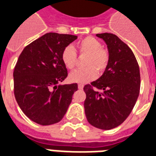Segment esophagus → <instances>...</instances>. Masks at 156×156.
I'll return each mask as SVG.
<instances>
[{
    "label": "esophagus",
    "instance_id": "esophagus-1",
    "mask_svg": "<svg viewBox=\"0 0 156 156\" xmlns=\"http://www.w3.org/2000/svg\"><path fill=\"white\" fill-rule=\"evenodd\" d=\"M83 88H84V85H83V84H78V89H83Z\"/></svg>",
    "mask_w": 156,
    "mask_h": 156
}]
</instances>
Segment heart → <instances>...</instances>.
<instances>
[{
  "label": "heart",
  "mask_w": 156,
  "mask_h": 156,
  "mask_svg": "<svg viewBox=\"0 0 156 156\" xmlns=\"http://www.w3.org/2000/svg\"><path fill=\"white\" fill-rule=\"evenodd\" d=\"M80 55H87L84 59L85 68L76 70L69 75L70 81L73 83H87L102 74L109 63V53L102 48L101 42L93 37H87L76 44ZM62 61L67 69L73 70L76 66L77 54L71 45L65 47L62 52Z\"/></svg>",
  "instance_id": "b5f03b06"
}]
</instances>
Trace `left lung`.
Listing matches in <instances>:
<instances>
[{"label": "left lung", "instance_id": "obj_1", "mask_svg": "<svg viewBox=\"0 0 156 156\" xmlns=\"http://www.w3.org/2000/svg\"><path fill=\"white\" fill-rule=\"evenodd\" d=\"M107 45L109 63L104 73L84 85V112L89 124L101 129L119 126L132 112L139 95V66L129 47L112 33L97 34ZM95 87L103 90L99 93Z\"/></svg>", "mask_w": 156, "mask_h": 156}]
</instances>
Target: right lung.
Returning <instances> with one entry per match:
<instances>
[{
	"label": "right lung",
	"instance_id": "right-lung-1",
	"mask_svg": "<svg viewBox=\"0 0 156 156\" xmlns=\"http://www.w3.org/2000/svg\"><path fill=\"white\" fill-rule=\"evenodd\" d=\"M76 36L49 32L27 45L14 71V92L19 107L32 121L56 124L66 114L78 89L76 83L58 84L67 76L62 52Z\"/></svg>",
	"mask_w": 156,
	"mask_h": 156
}]
</instances>
